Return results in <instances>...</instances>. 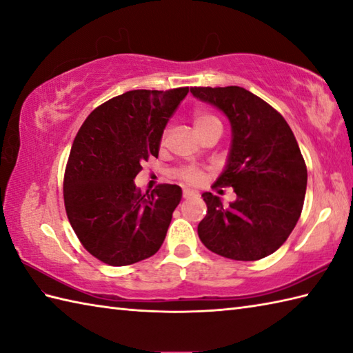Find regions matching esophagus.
<instances>
[{
  "label": "esophagus",
  "mask_w": 353,
  "mask_h": 353,
  "mask_svg": "<svg viewBox=\"0 0 353 353\" xmlns=\"http://www.w3.org/2000/svg\"><path fill=\"white\" fill-rule=\"evenodd\" d=\"M197 196H199V194L196 191L183 190V199H194V197H197Z\"/></svg>",
  "instance_id": "esophagus-1"
}]
</instances>
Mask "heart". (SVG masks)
Listing matches in <instances>:
<instances>
[{"label":"heart","mask_w":353,"mask_h":353,"mask_svg":"<svg viewBox=\"0 0 353 353\" xmlns=\"http://www.w3.org/2000/svg\"><path fill=\"white\" fill-rule=\"evenodd\" d=\"M192 125H194V129H196V132L199 133V137H200L201 133H205L206 130L211 129V127L221 125V124L219 121V118H215L214 115L208 114V112L196 110L192 114ZM179 176H181V179L185 182L197 185V183L201 182V179H203V172H201L199 168L188 167V168H183V170L179 171Z\"/></svg>","instance_id":"1"}]
</instances>
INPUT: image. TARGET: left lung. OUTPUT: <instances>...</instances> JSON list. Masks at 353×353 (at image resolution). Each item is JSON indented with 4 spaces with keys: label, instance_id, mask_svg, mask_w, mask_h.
I'll return each instance as SVG.
<instances>
[{
    "label": "left lung",
    "instance_id": "1",
    "mask_svg": "<svg viewBox=\"0 0 353 353\" xmlns=\"http://www.w3.org/2000/svg\"><path fill=\"white\" fill-rule=\"evenodd\" d=\"M196 99L228 117L232 144L215 185L232 186L235 201L203 192L208 212L199 236L209 250L235 261H258L287 241L302 214L308 171L283 117L239 86L191 88Z\"/></svg>",
    "mask_w": 353,
    "mask_h": 353
}]
</instances>
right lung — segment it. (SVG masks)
Masks as SVG:
<instances>
[{
	"mask_svg": "<svg viewBox=\"0 0 353 353\" xmlns=\"http://www.w3.org/2000/svg\"><path fill=\"white\" fill-rule=\"evenodd\" d=\"M190 88L137 89L94 109L66 163V215L85 249L108 265L147 259L161 249L182 188L157 185L142 194L133 179L157 157L168 119Z\"/></svg>",
	"mask_w": 353,
	"mask_h": 353,
	"instance_id": "add662e5",
	"label": "right lung"
}]
</instances>
